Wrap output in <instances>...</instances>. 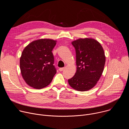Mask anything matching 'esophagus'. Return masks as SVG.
I'll list each match as a JSON object with an SVG mask.
<instances>
[{"label": "esophagus", "mask_w": 129, "mask_h": 129, "mask_svg": "<svg viewBox=\"0 0 129 129\" xmlns=\"http://www.w3.org/2000/svg\"><path fill=\"white\" fill-rule=\"evenodd\" d=\"M64 69H65V68H64V67L60 68H59V71H62L64 70Z\"/></svg>", "instance_id": "obj_1"}]
</instances>
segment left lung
I'll list each match as a JSON object with an SVG mask.
<instances>
[{
    "label": "left lung",
    "instance_id": "1",
    "mask_svg": "<svg viewBox=\"0 0 129 129\" xmlns=\"http://www.w3.org/2000/svg\"><path fill=\"white\" fill-rule=\"evenodd\" d=\"M71 43L76 49L77 71L68 83L78 91L89 90L97 84L104 71V49L97 40L90 38H80Z\"/></svg>",
    "mask_w": 129,
    "mask_h": 129
}]
</instances>
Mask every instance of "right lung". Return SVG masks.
Returning a JSON list of instances; mask_svg holds the SVG:
<instances>
[{"label": "right lung", "mask_w": 129, "mask_h": 129, "mask_svg": "<svg viewBox=\"0 0 129 129\" xmlns=\"http://www.w3.org/2000/svg\"><path fill=\"white\" fill-rule=\"evenodd\" d=\"M57 41L41 39L28 44L20 59L21 75L29 86L42 89L47 86L57 72L52 50Z\"/></svg>", "instance_id": "right-lung-1"}]
</instances>
